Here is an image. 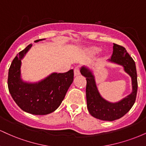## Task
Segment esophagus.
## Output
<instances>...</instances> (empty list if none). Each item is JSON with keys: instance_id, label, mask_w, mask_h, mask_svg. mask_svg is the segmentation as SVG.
Here are the masks:
<instances>
[{"instance_id": "34e87169", "label": "esophagus", "mask_w": 146, "mask_h": 146, "mask_svg": "<svg viewBox=\"0 0 146 146\" xmlns=\"http://www.w3.org/2000/svg\"><path fill=\"white\" fill-rule=\"evenodd\" d=\"M80 75V68L78 67H75L74 68V75L75 76H78V75Z\"/></svg>"}]
</instances>
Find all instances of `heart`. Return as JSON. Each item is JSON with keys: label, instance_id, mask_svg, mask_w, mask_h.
<instances>
[{"label": "heart", "instance_id": "heart-1", "mask_svg": "<svg viewBox=\"0 0 146 146\" xmlns=\"http://www.w3.org/2000/svg\"><path fill=\"white\" fill-rule=\"evenodd\" d=\"M100 48L98 47V46H92V47L89 48L88 49V52L90 53V54H95V53H98L99 51H100Z\"/></svg>", "mask_w": 146, "mask_h": 146}]
</instances>
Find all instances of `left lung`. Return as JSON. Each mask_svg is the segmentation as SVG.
Masks as SVG:
<instances>
[{"mask_svg": "<svg viewBox=\"0 0 146 146\" xmlns=\"http://www.w3.org/2000/svg\"><path fill=\"white\" fill-rule=\"evenodd\" d=\"M108 62L123 66L124 71L131 78V93L119 102H108L102 96L97 87L93 71L88 66H82L80 73L86 79V95L89 113L98 119L112 121L120 119L131 109L136 100L138 84L135 62L124 47L113 44V54Z\"/></svg>", "mask_w": 146, "mask_h": 146, "instance_id": "left-lung-1", "label": "left lung"}]
</instances>
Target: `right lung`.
Wrapping results in <instances>:
<instances>
[{"label":"right lung","instance_id":"1","mask_svg":"<svg viewBox=\"0 0 146 146\" xmlns=\"http://www.w3.org/2000/svg\"><path fill=\"white\" fill-rule=\"evenodd\" d=\"M45 39L37 40L35 42ZM28 45L15 57L8 73V88L13 100L22 110L36 115L55 111L63 101L73 81V70L66 73H52L38 82H27L21 78L22 60L32 46Z\"/></svg>","mask_w":146,"mask_h":146}]
</instances>
